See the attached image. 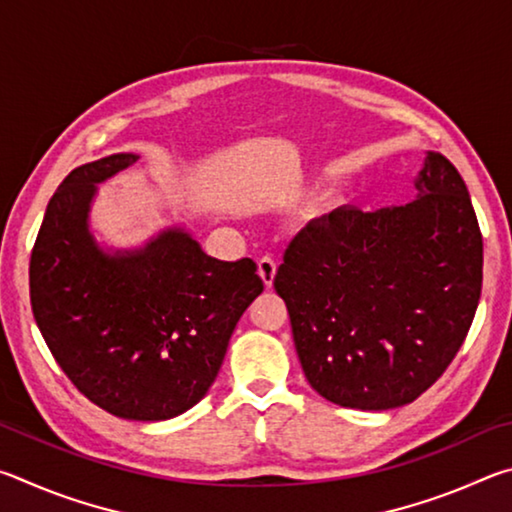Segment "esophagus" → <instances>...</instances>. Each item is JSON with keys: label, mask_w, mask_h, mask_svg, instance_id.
Listing matches in <instances>:
<instances>
[{"label": "esophagus", "mask_w": 512, "mask_h": 512, "mask_svg": "<svg viewBox=\"0 0 512 512\" xmlns=\"http://www.w3.org/2000/svg\"><path fill=\"white\" fill-rule=\"evenodd\" d=\"M257 268H259V275H262V280L266 287H271L273 280H275V273H277V262L273 255H264L257 259Z\"/></svg>", "instance_id": "34e87169"}]
</instances>
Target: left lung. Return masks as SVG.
Listing matches in <instances>:
<instances>
[{
    "label": "left lung",
    "instance_id": "8db88e82",
    "mask_svg": "<svg viewBox=\"0 0 512 512\" xmlns=\"http://www.w3.org/2000/svg\"><path fill=\"white\" fill-rule=\"evenodd\" d=\"M409 205L339 207L291 241L273 280L311 388L361 411L404 406L461 350L483 237L461 173L427 153Z\"/></svg>",
    "mask_w": 512,
    "mask_h": 512
}]
</instances>
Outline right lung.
I'll use <instances>...</instances> for the list:
<instances>
[{
    "mask_svg": "<svg viewBox=\"0 0 512 512\" xmlns=\"http://www.w3.org/2000/svg\"><path fill=\"white\" fill-rule=\"evenodd\" d=\"M135 160L108 155L60 183L31 250L29 291L69 381L117 418L158 422L203 400L264 282L253 259L221 262L183 230L135 253H103L88 230L90 201Z\"/></svg>",
    "mask_w": 512,
    "mask_h": 512,
    "instance_id": "1",
    "label": "right lung"
}]
</instances>
